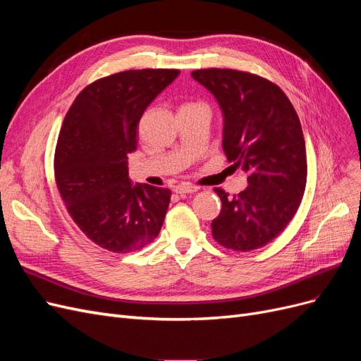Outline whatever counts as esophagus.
I'll list each match as a JSON object with an SVG mask.
<instances>
[{
	"mask_svg": "<svg viewBox=\"0 0 361 361\" xmlns=\"http://www.w3.org/2000/svg\"><path fill=\"white\" fill-rule=\"evenodd\" d=\"M197 191H199V187H195V185H191V183H180L176 188H174V192L180 194V195L182 194H192Z\"/></svg>",
	"mask_w": 361,
	"mask_h": 361,
	"instance_id": "1",
	"label": "esophagus"
}]
</instances>
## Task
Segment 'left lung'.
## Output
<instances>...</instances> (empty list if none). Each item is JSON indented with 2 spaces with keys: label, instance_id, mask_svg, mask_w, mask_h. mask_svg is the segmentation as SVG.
<instances>
[{
  "label": "left lung",
  "instance_id": "1",
  "mask_svg": "<svg viewBox=\"0 0 361 361\" xmlns=\"http://www.w3.org/2000/svg\"><path fill=\"white\" fill-rule=\"evenodd\" d=\"M192 78L209 90L223 113V150L248 174L235 195L221 188L215 241L250 251L277 238L298 211L307 180V157L298 114L280 87L233 69H200Z\"/></svg>",
  "mask_w": 361,
  "mask_h": 361
}]
</instances>
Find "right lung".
<instances>
[{
	"label": "right lung",
	"mask_w": 361,
	"mask_h": 361,
	"mask_svg": "<svg viewBox=\"0 0 361 361\" xmlns=\"http://www.w3.org/2000/svg\"><path fill=\"white\" fill-rule=\"evenodd\" d=\"M178 69L125 71L76 96L60 130L54 170L72 220L113 253L143 248L158 236L171 191L133 185L128 155L146 108L178 78Z\"/></svg>",
	"instance_id": "obj_1"
}]
</instances>
